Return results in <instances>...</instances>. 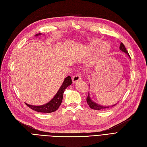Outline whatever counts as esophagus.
Wrapping results in <instances>:
<instances>
[{"instance_id":"1","label":"esophagus","mask_w":147,"mask_h":147,"mask_svg":"<svg viewBox=\"0 0 147 147\" xmlns=\"http://www.w3.org/2000/svg\"><path fill=\"white\" fill-rule=\"evenodd\" d=\"M80 80H81V77H80V75L79 74H75L72 77V80H73V83L77 82H78V81H79Z\"/></svg>"}]
</instances>
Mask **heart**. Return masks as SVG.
<instances>
[{"label": "heart", "instance_id": "1", "mask_svg": "<svg viewBox=\"0 0 147 147\" xmlns=\"http://www.w3.org/2000/svg\"><path fill=\"white\" fill-rule=\"evenodd\" d=\"M100 42L98 40L93 41L91 43V48L94 49L97 47H98L99 45ZM110 50V45L107 42H102L100 44V47L98 49V53L100 55H105L107 54V53Z\"/></svg>", "mask_w": 147, "mask_h": 147}]
</instances>
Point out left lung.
Wrapping results in <instances>:
<instances>
[{"instance_id": "8db88e82", "label": "left lung", "mask_w": 147, "mask_h": 147, "mask_svg": "<svg viewBox=\"0 0 147 147\" xmlns=\"http://www.w3.org/2000/svg\"><path fill=\"white\" fill-rule=\"evenodd\" d=\"M119 49H120V50H121L122 51L124 52L125 53H126V54H127V55L129 56V57L130 59H131V57H130V56H129V54H128V51H127V49L125 48V47L124 45L122 43H121L120 47H119ZM89 86H90V85H89ZM86 102H87V104H88L89 107H90L91 108H92V109H93V110H104L108 109V108H110V107H114V106H115V105L117 104V103L119 102H118L116 103V104H114L113 105H110V106H104V105H102L97 104L96 102H94L93 100H91V97H90V93H88V97H87V98H86Z\"/></svg>"}]
</instances>
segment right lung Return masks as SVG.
I'll use <instances>...</instances> for the list:
<instances>
[{
  "mask_svg": "<svg viewBox=\"0 0 147 147\" xmlns=\"http://www.w3.org/2000/svg\"><path fill=\"white\" fill-rule=\"evenodd\" d=\"M41 34H42L41 33L36 34L35 36H37ZM71 84H72L71 78L69 76H67L64 79L63 82L62 83L61 87H60V88L59 89L57 93L53 97V98L50 102H48L45 104H43L42 105H37V106L29 105L28 104H26V103H25V104L29 108H30L31 109L37 112L50 113L55 111L59 108L60 105H61L65 90Z\"/></svg>",
  "mask_w": 147,
  "mask_h": 147,
  "instance_id": "right-lung-1",
  "label": "right lung"
}]
</instances>
